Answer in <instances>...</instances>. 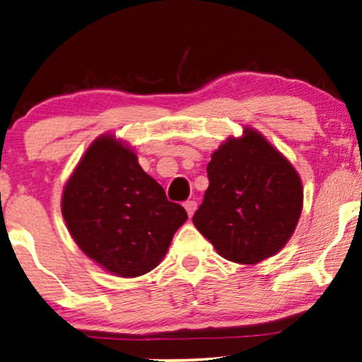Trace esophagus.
<instances>
[{"mask_svg": "<svg viewBox=\"0 0 362 362\" xmlns=\"http://www.w3.org/2000/svg\"><path fill=\"white\" fill-rule=\"evenodd\" d=\"M197 208H198L197 202H187V203H185V209H187V213H188V218H192V216L195 214Z\"/></svg>", "mask_w": 362, "mask_h": 362, "instance_id": "obj_1", "label": "esophagus"}]
</instances>
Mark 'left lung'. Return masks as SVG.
<instances>
[{
  "instance_id": "1",
  "label": "left lung",
  "mask_w": 362,
  "mask_h": 362,
  "mask_svg": "<svg viewBox=\"0 0 362 362\" xmlns=\"http://www.w3.org/2000/svg\"><path fill=\"white\" fill-rule=\"evenodd\" d=\"M209 187L193 224L221 257L255 265L276 255L299 223L304 190L294 165L258 129L244 127L211 154Z\"/></svg>"
}]
</instances>
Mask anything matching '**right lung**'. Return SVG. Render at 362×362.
Masks as SVG:
<instances>
[{
	"label": "right lung",
	"instance_id": "obj_1",
	"mask_svg": "<svg viewBox=\"0 0 362 362\" xmlns=\"http://www.w3.org/2000/svg\"><path fill=\"white\" fill-rule=\"evenodd\" d=\"M62 214L84 255L120 278L158 267L188 218L113 133L97 136L81 156L63 187Z\"/></svg>",
	"mask_w": 362,
	"mask_h": 362
}]
</instances>
